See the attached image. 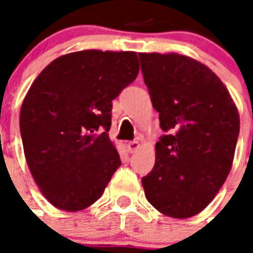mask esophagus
<instances>
[{"label":"esophagus","instance_id":"esophagus-1","mask_svg":"<svg viewBox=\"0 0 253 253\" xmlns=\"http://www.w3.org/2000/svg\"><path fill=\"white\" fill-rule=\"evenodd\" d=\"M127 148H128V151H130L131 154H134V152H136V151L140 148V143H139L138 140H132V142H128V143H127Z\"/></svg>","mask_w":253,"mask_h":253}]
</instances>
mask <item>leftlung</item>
Segmentation results:
<instances>
[{
    "label": "left lung",
    "instance_id": "obj_1",
    "mask_svg": "<svg viewBox=\"0 0 253 253\" xmlns=\"http://www.w3.org/2000/svg\"><path fill=\"white\" fill-rule=\"evenodd\" d=\"M160 127L155 167L142 185L156 210L190 218L208 206L231 170L239 113L206 65L178 53H139Z\"/></svg>",
    "mask_w": 253,
    "mask_h": 253
}]
</instances>
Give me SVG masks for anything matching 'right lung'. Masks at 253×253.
<instances>
[{
	"label": "right lung",
	"mask_w": 253,
	"mask_h": 253,
	"mask_svg": "<svg viewBox=\"0 0 253 253\" xmlns=\"http://www.w3.org/2000/svg\"><path fill=\"white\" fill-rule=\"evenodd\" d=\"M138 73L136 52L85 49L55 59L30 86L19 118L23 151L55 208H89L122 164L107 134L111 101Z\"/></svg>",
	"instance_id": "add662e5"
}]
</instances>
